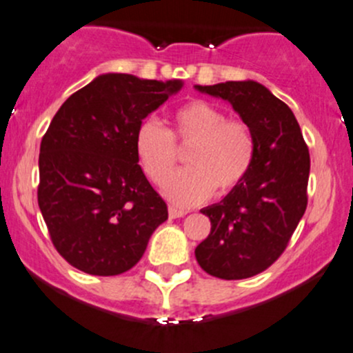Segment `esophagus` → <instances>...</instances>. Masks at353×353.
Segmentation results:
<instances>
[{"mask_svg":"<svg viewBox=\"0 0 353 353\" xmlns=\"http://www.w3.org/2000/svg\"><path fill=\"white\" fill-rule=\"evenodd\" d=\"M183 216H186V211L177 210V208H174V206H169V218L176 220V218H183Z\"/></svg>","mask_w":353,"mask_h":353,"instance_id":"obj_1","label":"esophagus"}]
</instances>
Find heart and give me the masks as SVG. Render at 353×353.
<instances>
[{
    "label": "heart",
    "instance_id": "heart-1",
    "mask_svg": "<svg viewBox=\"0 0 353 353\" xmlns=\"http://www.w3.org/2000/svg\"><path fill=\"white\" fill-rule=\"evenodd\" d=\"M177 145H191L189 167L165 184L167 198L179 206L196 205L213 191L228 194L245 179L255 155L248 125L226 118L223 110L205 99H192L174 111L170 130L154 118L137 128V157L150 183L161 186L169 179L179 161Z\"/></svg>",
    "mask_w": 353,
    "mask_h": 353
}]
</instances>
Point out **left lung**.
Returning a JSON list of instances; mask_svg holds the SVG:
<instances>
[{
    "label": "left lung",
    "mask_w": 353,
    "mask_h": 353,
    "mask_svg": "<svg viewBox=\"0 0 353 353\" xmlns=\"http://www.w3.org/2000/svg\"><path fill=\"white\" fill-rule=\"evenodd\" d=\"M196 89L232 103L252 130L255 155L245 179L221 203L201 210L211 221L196 261L210 276L247 279L283 255L307 206L310 150L291 108L254 81Z\"/></svg>",
    "instance_id": "left-lung-1"
}]
</instances>
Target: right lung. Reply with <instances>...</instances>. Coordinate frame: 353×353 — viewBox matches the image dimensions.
<instances>
[{"label":"right lung","instance_id":"obj_1","mask_svg":"<svg viewBox=\"0 0 353 353\" xmlns=\"http://www.w3.org/2000/svg\"><path fill=\"white\" fill-rule=\"evenodd\" d=\"M181 81L96 77L65 99L40 143L37 198L55 250L91 276H118L142 259L167 205L135 152L143 118Z\"/></svg>","mask_w":353,"mask_h":353}]
</instances>
